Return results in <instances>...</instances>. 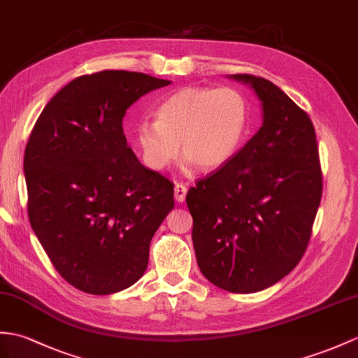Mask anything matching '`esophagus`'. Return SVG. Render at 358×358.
Returning a JSON list of instances; mask_svg holds the SVG:
<instances>
[{
  "mask_svg": "<svg viewBox=\"0 0 358 358\" xmlns=\"http://www.w3.org/2000/svg\"><path fill=\"white\" fill-rule=\"evenodd\" d=\"M186 194H187V186L182 185V182H177L176 187H173V196H176L177 201L178 203L185 201Z\"/></svg>",
  "mask_w": 358,
  "mask_h": 358,
  "instance_id": "esophagus-1",
  "label": "esophagus"
}]
</instances>
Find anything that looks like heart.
Wrapping results in <instances>:
<instances>
[{
	"label": "heart",
	"mask_w": 358,
	"mask_h": 358,
	"mask_svg": "<svg viewBox=\"0 0 358 358\" xmlns=\"http://www.w3.org/2000/svg\"><path fill=\"white\" fill-rule=\"evenodd\" d=\"M157 120L137 124L136 138L145 163L164 171L177 159L201 171L227 163L243 145L250 123V102L235 87H187L159 106Z\"/></svg>",
	"instance_id": "b5f03b06"
}]
</instances>
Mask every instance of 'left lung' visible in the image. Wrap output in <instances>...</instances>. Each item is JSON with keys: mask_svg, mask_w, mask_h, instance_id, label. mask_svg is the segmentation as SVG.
I'll return each mask as SVG.
<instances>
[{"mask_svg": "<svg viewBox=\"0 0 358 358\" xmlns=\"http://www.w3.org/2000/svg\"><path fill=\"white\" fill-rule=\"evenodd\" d=\"M262 102L248 143L190 187L198 267L230 293H255L292 271L308 247L322 198V169L310 115L273 82L234 74Z\"/></svg>", "mask_w": 358, "mask_h": 358, "instance_id": "left-lung-1", "label": "left lung"}]
</instances>
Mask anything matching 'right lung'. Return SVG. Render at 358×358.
<instances>
[{"instance_id":"obj_1","label":"right lung","mask_w":358,"mask_h":358,"mask_svg":"<svg viewBox=\"0 0 358 358\" xmlns=\"http://www.w3.org/2000/svg\"><path fill=\"white\" fill-rule=\"evenodd\" d=\"M169 84L137 71L85 74L53 96L31 129L29 220L56 271L80 292L103 296L136 284L173 209V182L146 169L123 134L128 108Z\"/></svg>"}]
</instances>
